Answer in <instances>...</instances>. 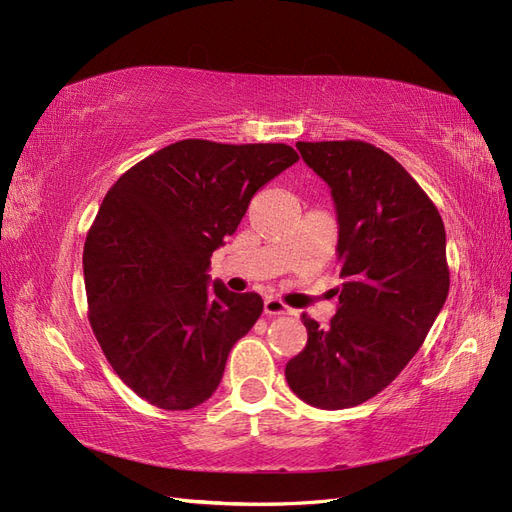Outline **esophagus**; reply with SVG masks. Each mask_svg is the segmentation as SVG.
<instances>
[{"instance_id":"esophagus-1","label":"esophagus","mask_w":512,"mask_h":512,"mask_svg":"<svg viewBox=\"0 0 512 512\" xmlns=\"http://www.w3.org/2000/svg\"><path fill=\"white\" fill-rule=\"evenodd\" d=\"M265 314L267 316H284V314H290V307L284 301L271 297L265 301Z\"/></svg>"}]
</instances>
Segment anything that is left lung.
<instances>
[{"label":"left lung","mask_w":512,"mask_h":512,"mask_svg":"<svg viewBox=\"0 0 512 512\" xmlns=\"http://www.w3.org/2000/svg\"><path fill=\"white\" fill-rule=\"evenodd\" d=\"M297 149L331 188L344 284L327 329L301 316L307 344L286 380L309 406L342 410L386 389L423 346L451 286L446 232L431 198L386 151L365 141Z\"/></svg>","instance_id":"obj_1"}]
</instances>
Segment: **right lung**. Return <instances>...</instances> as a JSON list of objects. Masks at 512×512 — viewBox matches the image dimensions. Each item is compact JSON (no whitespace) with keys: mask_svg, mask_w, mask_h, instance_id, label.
I'll return each instance as SVG.
<instances>
[{"mask_svg":"<svg viewBox=\"0 0 512 512\" xmlns=\"http://www.w3.org/2000/svg\"><path fill=\"white\" fill-rule=\"evenodd\" d=\"M299 160L284 143L188 138L134 164L106 192L83 252L89 324L115 374L151 406L190 410L224 376L262 314L207 269L252 196Z\"/></svg>","mask_w":512,"mask_h":512,"instance_id":"obj_1","label":"right lung"}]
</instances>
